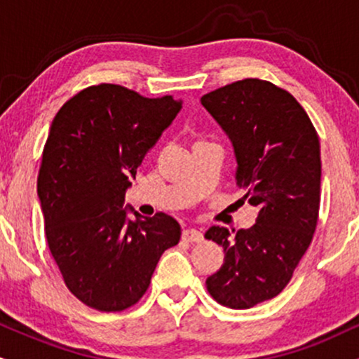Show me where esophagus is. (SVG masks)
Wrapping results in <instances>:
<instances>
[{
  "instance_id": "esophagus-1",
  "label": "esophagus",
  "mask_w": 359,
  "mask_h": 359,
  "mask_svg": "<svg viewBox=\"0 0 359 359\" xmlns=\"http://www.w3.org/2000/svg\"><path fill=\"white\" fill-rule=\"evenodd\" d=\"M182 239L187 241V243H202L204 241V234H202L201 231H197V229H185L182 232Z\"/></svg>"
}]
</instances>
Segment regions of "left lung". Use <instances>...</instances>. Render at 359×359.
I'll list each match as a JSON object with an SVG mask.
<instances>
[{"mask_svg": "<svg viewBox=\"0 0 359 359\" xmlns=\"http://www.w3.org/2000/svg\"><path fill=\"white\" fill-rule=\"evenodd\" d=\"M202 107L229 137L236 184L259 207L250 229L212 226L205 239L226 257L205 280L217 303L249 309L278 296L308 250L319 212L321 152L308 114L286 90L245 79L204 95Z\"/></svg>", "mask_w": 359, "mask_h": 359, "instance_id": "8db88e82", "label": "left lung"}]
</instances>
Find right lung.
Segmentation results:
<instances>
[{
    "instance_id": "right-lung-1",
    "label": "right lung",
    "mask_w": 359,
    "mask_h": 359,
    "mask_svg": "<svg viewBox=\"0 0 359 359\" xmlns=\"http://www.w3.org/2000/svg\"><path fill=\"white\" fill-rule=\"evenodd\" d=\"M180 109L172 97L102 83L76 93L51 122L38 174L45 234L67 287L90 308L135 304L163 250L179 244L174 217L142 219L123 204L138 165Z\"/></svg>"
}]
</instances>
